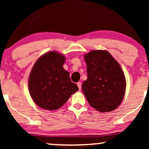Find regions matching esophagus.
Returning <instances> with one entry per match:
<instances>
[{
  "mask_svg": "<svg viewBox=\"0 0 149 149\" xmlns=\"http://www.w3.org/2000/svg\"><path fill=\"white\" fill-rule=\"evenodd\" d=\"M77 86H78L79 90H81V82L77 83Z\"/></svg>",
  "mask_w": 149,
  "mask_h": 149,
  "instance_id": "1",
  "label": "esophagus"
}]
</instances>
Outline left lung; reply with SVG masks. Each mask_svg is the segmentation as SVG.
I'll return each instance as SVG.
<instances>
[{"mask_svg": "<svg viewBox=\"0 0 149 149\" xmlns=\"http://www.w3.org/2000/svg\"><path fill=\"white\" fill-rule=\"evenodd\" d=\"M87 79L82 91L89 105L101 113L116 109L126 88L124 73L119 63L105 50H93L84 56Z\"/></svg>", "mask_w": 149, "mask_h": 149, "instance_id": "obj_1", "label": "left lung"}]
</instances>
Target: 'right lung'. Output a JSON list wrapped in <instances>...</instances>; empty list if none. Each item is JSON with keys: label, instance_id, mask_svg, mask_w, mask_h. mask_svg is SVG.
<instances>
[{"label": "right lung", "instance_id": "1", "mask_svg": "<svg viewBox=\"0 0 149 149\" xmlns=\"http://www.w3.org/2000/svg\"><path fill=\"white\" fill-rule=\"evenodd\" d=\"M65 60L64 55L52 51L40 56L32 67L28 89L34 103L42 109H58L79 90L63 68Z\"/></svg>", "mask_w": 149, "mask_h": 149}]
</instances>
